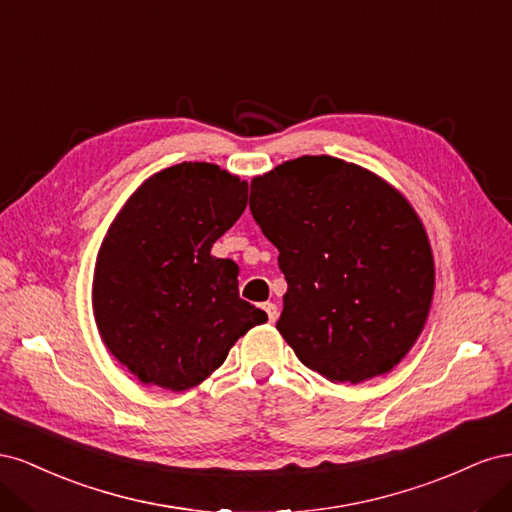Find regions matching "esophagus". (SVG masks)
I'll list each match as a JSON object with an SVG mask.
<instances>
[{
    "instance_id": "obj_1",
    "label": "esophagus",
    "mask_w": 512,
    "mask_h": 512,
    "mask_svg": "<svg viewBox=\"0 0 512 512\" xmlns=\"http://www.w3.org/2000/svg\"><path fill=\"white\" fill-rule=\"evenodd\" d=\"M262 309H265V312H267V316H269V320L271 322H275L277 320V316H280V312H277V305L275 303H265V305H262Z\"/></svg>"
}]
</instances>
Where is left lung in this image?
I'll use <instances>...</instances> for the list:
<instances>
[{
	"label": "left lung",
	"mask_w": 512,
	"mask_h": 512,
	"mask_svg": "<svg viewBox=\"0 0 512 512\" xmlns=\"http://www.w3.org/2000/svg\"><path fill=\"white\" fill-rule=\"evenodd\" d=\"M250 209L288 282L275 329L333 384H359L412 350L436 288L427 230L371 170L301 156L252 179Z\"/></svg>",
	"instance_id": "obj_1"
}]
</instances>
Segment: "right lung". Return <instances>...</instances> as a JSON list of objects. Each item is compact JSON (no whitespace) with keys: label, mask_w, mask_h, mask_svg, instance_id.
I'll use <instances>...</instances> for the list:
<instances>
[{"label":"right lung","mask_w":512,"mask_h":512,"mask_svg":"<svg viewBox=\"0 0 512 512\" xmlns=\"http://www.w3.org/2000/svg\"><path fill=\"white\" fill-rule=\"evenodd\" d=\"M247 181L209 162L151 175L96 258L91 305L104 346L143 384L188 391L267 314L239 299V267L211 245L239 220Z\"/></svg>","instance_id":"right-lung-1"}]
</instances>
